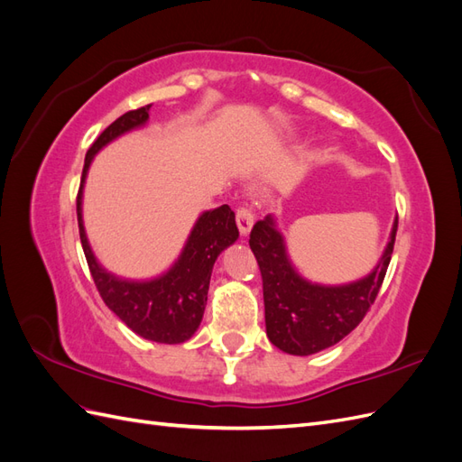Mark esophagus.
<instances>
[{
  "mask_svg": "<svg viewBox=\"0 0 462 462\" xmlns=\"http://www.w3.org/2000/svg\"><path fill=\"white\" fill-rule=\"evenodd\" d=\"M236 226H239L241 235L246 236L254 226V214L250 212L248 208H239V209H236Z\"/></svg>",
  "mask_w": 462,
  "mask_h": 462,
  "instance_id": "1",
  "label": "esophagus"
}]
</instances>
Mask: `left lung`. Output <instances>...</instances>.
I'll return each instance as SVG.
<instances>
[{"label": "left lung", "mask_w": 462, "mask_h": 462, "mask_svg": "<svg viewBox=\"0 0 462 462\" xmlns=\"http://www.w3.org/2000/svg\"><path fill=\"white\" fill-rule=\"evenodd\" d=\"M397 223L395 217L375 268L362 279L343 285H321L302 277L291 262L285 236L275 217L265 216L256 223L248 245L262 273L265 333L279 351L309 356L339 343L360 324L383 283L393 254Z\"/></svg>", "instance_id": "left-lung-1"}]
</instances>
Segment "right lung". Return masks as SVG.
Wrapping results in <instances>:
<instances>
[{
  "mask_svg": "<svg viewBox=\"0 0 462 462\" xmlns=\"http://www.w3.org/2000/svg\"><path fill=\"white\" fill-rule=\"evenodd\" d=\"M150 107L152 104L127 111L111 123L88 148L77 197V217L82 250L107 309L143 339L177 345L189 341L199 329L214 263L223 250L239 239L233 209L223 204L202 212L171 268L158 277L141 282L111 273L96 260L82 221V190L94 156L121 134L144 127Z\"/></svg>",
  "mask_w": 462,
  "mask_h": 462,
  "instance_id": "add662e5",
  "label": "right lung"
}]
</instances>
